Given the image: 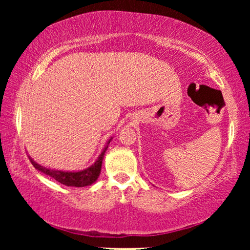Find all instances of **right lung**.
I'll list each match as a JSON object with an SVG mask.
<instances>
[{
	"label": "right lung",
	"instance_id": "1",
	"mask_svg": "<svg viewBox=\"0 0 250 250\" xmlns=\"http://www.w3.org/2000/svg\"><path fill=\"white\" fill-rule=\"evenodd\" d=\"M112 139V138H111ZM111 139L108 141L107 146H104V149L101 152V154L98 156V159L96 160V162L92 164L91 167H87L86 170L78 171V172H68V171H58V170H52V168H47L45 167L40 166L39 163H36L32 158L31 163L34 166V167L41 171L44 174L53 177L54 180H56L59 183L64 184L66 186H75V188H83V186H88L94 184L98 179L101 171V164H103V160L105 151L108 149V145L111 141Z\"/></svg>",
	"mask_w": 250,
	"mask_h": 250
}]
</instances>
